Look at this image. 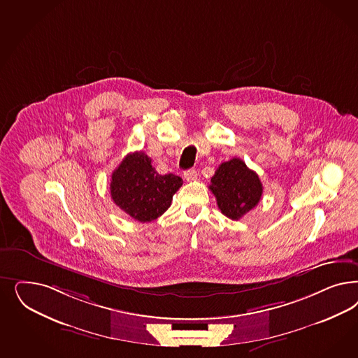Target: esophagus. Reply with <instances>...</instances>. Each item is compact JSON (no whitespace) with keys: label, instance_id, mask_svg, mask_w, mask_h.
Returning <instances> with one entry per match:
<instances>
[{"label":"esophagus","instance_id":"34e87169","mask_svg":"<svg viewBox=\"0 0 358 358\" xmlns=\"http://www.w3.org/2000/svg\"><path fill=\"white\" fill-rule=\"evenodd\" d=\"M197 178V171L196 170H194V169H191V170H187L185 173V179L187 182H194V180H196Z\"/></svg>","mask_w":358,"mask_h":358}]
</instances>
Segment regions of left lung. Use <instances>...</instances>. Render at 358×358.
Masks as SVG:
<instances>
[{
  "label": "left lung",
  "instance_id": "8db88e82",
  "mask_svg": "<svg viewBox=\"0 0 358 358\" xmlns=\"http://www.w3.org/2000/svg\"><path fill=\"white\" fill-rule=\"evenodd\" d=\"M209 189L216 196L221 213L231 220H240L252 210L264 192L258 175L240 158L220 164Z\"/></svg>",
  "mask_w": 358,
  "mask_h": 358
}]
</instances>
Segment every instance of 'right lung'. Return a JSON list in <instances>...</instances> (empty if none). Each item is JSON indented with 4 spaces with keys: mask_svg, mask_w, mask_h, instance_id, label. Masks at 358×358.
<instances>
[{
    "mask_svg": "<svg viewBox=\"0 0 358 358\" xmlns=\"http://www.w3.org/2000/svg\"><path fill=\"white\" fill-rule=\"evenodd\" d=\"M182 185V178L173 173L159 175L150 158L136 151L127 154L112 173L110 196L130 217L150 222L170 208L173 194Z\"/></svg>",
    "mask_w": 358,
    "mask_h": 358,
    "instance_id": "1",
    "label": "right lung"
}]
</instances>
